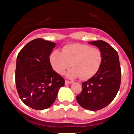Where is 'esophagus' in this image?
I'll list each match as a JSON object with an SVG mask.
<instances>
[{"label": "esophagus", "instance_id": "34e87169", "mask_svg": "<svg viewBox=\"0 0 134 134\" xmlns=\"http://www.w3.org/2000/svg\"><path fill=\"white\" fill-rule=\"evenodd\" d=\"M65 85H69V84H71V83H72V81L65 80Z\"/></svg>", "mask_w": 134, "mask_h": 134}]
</instances>
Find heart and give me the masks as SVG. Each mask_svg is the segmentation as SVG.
Returning <instances> with one entry per match:
<instances>
[{"mask_svg":"<svg viewBox=\"0 0 134 134\" xmlns=\"http://www.w3.org/2000/svg\"><path fill=\"white\" fill-rule=\"evenodd\" d=\"M53 69L62 74L70 66L73 67L66 73L69 78L80 77L86 80L95 75L101 67L102 55L97 47L79 43L67 45L62 52L55 50L49 55Z\"/></svg>","mask_w":134,"mask_h":134,"instance_id":"1","label":"heart"}]
</instances>
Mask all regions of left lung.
Instances as JSON below:
<instances>
[{
  "label": "left lung",
  "mask_w": 134,
  "mask_h": 134,
  "mask_svg": "<svg viewBox=\"0 0 134 134\" xmlns=\"http://www.w3.org/2000/svg\"><path fill=\"white\" fill-rule=\"evenodd\" d=\"M100 49L102 62L97 74L82 83V91L77 96L81 107L98 110L108 106L116 97L121 82V68L116 50L104 41L88 42Z\"/></svg>",
  "instance_id": "left-lung-1"
}]
</instances>
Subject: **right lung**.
Segmentation results:
<instances>
[{
  "label": "right lung",
  "mask_w": 134,
  "mask_h": 134,
  "mask_svg": "<svg viewBox=\"0 0 134 134\" xmlns=\"http://www.w3.org/2000/svg\"><path fill=\"white\" fill-rule=\"evenodd\" d=\"M55 43L42 38L28 42L18 53L15 72L16 89L22 102L35 110L48 108L65 80L52 69L49 55Z\"/></svg>",
  "instance_id": "right-lung-1"
}]
</instances>
